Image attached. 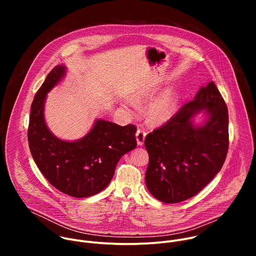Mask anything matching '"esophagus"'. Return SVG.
Masks as SVG:
<instances>
[{"mask_svg":"<svg viewBox=\"0 0 256 256\" xmlns=\"http://www.w3.org/2000/svg\"><path fill=\"white\" fill-rule=\"evenodd\" d=\"M146 134H147V132H146L144 130L138 128V130L136 132V142H138V146H142L144 144Z\"/></svg>","mask_w":256,"mask_h":256,"instance_id":"1","label":"esophagus"}]
</instances>
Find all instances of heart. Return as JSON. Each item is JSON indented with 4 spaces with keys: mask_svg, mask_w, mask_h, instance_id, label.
Wrapping results in <instances>:
<instances>
[{
    "mask_svg": "<svg viewBox=\"0 0 256 256\" xmlns=\"http://www.w3.org/2000/svg\"><path fill=\"white\" fill-rule=\"evenodd\" d=\"M149 98L148 95L140 96L136 101L142 102ZM178 97L173 89H169L157 97L147 109L148 122L154 126H160L168 122L174 114L177 107Z\"/></svg>",
    "mask_w": 256,
    "mask_h": 256,
    "instance_id": "1",
    "label": "heart"
}]
</instances>
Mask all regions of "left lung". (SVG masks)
I'll return each mask as SVG.
<instances>
[{"label":"left lung","instance_id":"8db88e82","mask_svg":"<svg viewBox=\"0 0 256 256\" xmlns=\"http://www.w3.org/2000/svg\"><path fill=\"white\" fill-rule=\"evenodd\" d=\"M204 110L200 127L192 118ZM227 105L212 81L162 126L147 134L149 154L146 184L154 198L166 204L184 202L198 194L220 172L229 148Z\"/></svg>","mask_w":256,"mask_h":256}]
</instances>
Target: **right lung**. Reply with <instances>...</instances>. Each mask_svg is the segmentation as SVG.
Masks as SVG:
<instances>
[{"label": "right lung", "mask_w": 256, "mask_h": 256, "mask_svg": "<svg viewBox=\"0 0 256 256\" xmlns=\"http://www.w3.org/2000/svg\"><path fill=\"white\" fill-rule=\"evenodd\" d=\"M64 72V66H54L34 96L27 134L29 149L52 186L72 198H88L109 184L120 159L136 147V128L98 120L78 140L66 142L54 136L44 122V101Z\"/></svg>", "instance_id": "1"}]
</instances>
